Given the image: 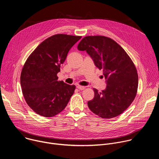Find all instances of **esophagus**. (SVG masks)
<instances>
[{
	"label": "esophagus",
	"mask_w": 159,
	"mask_h": 159,
	"mask_svg": "<svg viewBox=\"0 0 159 159\" xmlns=\"http://www.w3.org/2000/svg\"><path fill=\"white\" fill-rule=\"evenodd\" d=\"M77 88L79 89V90H84V89H85V87H84V86H81V85H77Z\"/></svg>",
	"instance_id": "1"
}]
</instances>
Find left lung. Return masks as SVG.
Listing matches in <instances>:
<instances>
[{
    "label": "left lung",
    "mask_w": 159,
    "mask_h": 159,
    "mask_svg": "<svg viewBox=\"0 0 159 159\" xmlns=\"http://www.w3.org/2000/svg\"><path fill=\"white\" fill-rule=\"evenodd\" d=\"M77 49L85 51L96 66L102 69L107 85L101 93L94 89V98L87 102L89 109L104 119L119 116L137 92L138 74L131 58L116 41L102 36L84 38Z\"/></svg>",
    "instance_id": "obj_1"
}]
</instances>
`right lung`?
Here are the masks:
<instances>
[{
    "mask_svg": "<svg viewBox=\"0 0 159 159\" xmlns=\"http://www.w3.org/2000/svg\"><path fill=\"white\" fill-rule=\"evenodd\" d=\"M80 38L53 35L43 41L27 59L20 74V85L26 102L38 115H58L73 95L75 86L58 81L57 74L69 50Z\"/></svg>",
    "mask_w": 159,
    "mask_h": 159,
    "instance_id": "obj_1",
    "label": "right lung"
}]
</instances>
